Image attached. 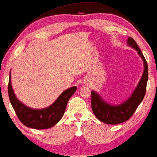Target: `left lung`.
Instances as JSON below:
<instances>
[{
    "label": "left lung",
    "instance_id": "1",
    "mask_svg": "<svg viewBox=\"0 0 157 157\" xmlns=\"http://www.w3.org/2000/svg\"><path fill=\"white\" fill-rule=\"evenodd\" d=\"M127 44L137 51L138 54L144 61V73L132 96L120 105L112 106L102 100L101 97L99 96L95 92H91L92 112L99 120L108 124H118L129 120L135 112L140 104L142 102L147 90L148 80L147 62L138 45L132 37H129L128 38Z\"/></svg>",
    "mask_w": 157,
    "mask_h": 157
}]
</instances>
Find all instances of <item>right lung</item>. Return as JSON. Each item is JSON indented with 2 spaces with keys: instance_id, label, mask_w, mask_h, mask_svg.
<instances>
[{
  "instance_id": "1",
  "label": "right lung",
  "mask_w": 157,
  "mask_h": 157,
  "mask_svg": "<svg viewBox=\"0 0 157 157\" xmlns=\"http://www.w3.org/2000/svg\"><path fill=\"white\" fill-rule=\"evenodd\" d=\"M8 89L10 103L19 120L28 127L44 129L53 127L61 120L65 113L67 101L76 91L77 87H72L65 90L52 105L43 109H31L17 100L11 86L10 72Z\"/></svg>"
}]
</instances>
